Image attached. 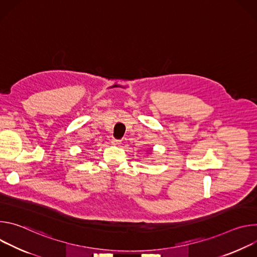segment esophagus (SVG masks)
<instances>
[{"label": "esophagus", "mask_w": 257, "mask_h": 257, "mask_svg": "<svg viewBox=\"0 0 257 257\" xmlns=\"http://www.w3.org/2000/svg\"><path fill=\"white\" fill-rule=\"evenodd\" d=\"M121 143L120 140H117V139H112V144L113 145H119Z\"/></svg>", "instance_id": "obj_1"}]
</instances>
